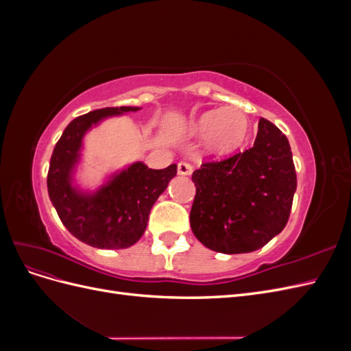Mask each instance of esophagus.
I'll use <instances>...</instances> for the list:
<instances>
[{"mask_svg":"<svg viewBox=\"0 0 351 351\" xmlns=\"http://www.w3.org/2000/svg\"><path fill=\"white\" fill-rule=\"evenodd\" d=\"M177 171H178L180 176H190V174H192V171H193V167L190 165L189 162H186V161H180L177 164Z\"/></svg>","mask_w":351,"mask_h":351,"instance_id":"obj_1","label":"esophagus"}]
</instances>
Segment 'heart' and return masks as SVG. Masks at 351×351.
Masks as SVG:
<instances>
[{
    "label": "heart",
    "instance_id": "heart-1",
    "mask_svg": "<svg viewBox=\"0 0 351 351\" xmlns=\"http://www.w3.org/2000/svg\"><path fill=\"white\" fill-rule=\"evenodd\" d=\"M189 132L205 136L212 152L227 155L243 145L249 132L247 117L236 107L210 110L200 114L189 124Z\"/></svg>",
    "mask_w": 351,
    "mask_h": 351
}]
</instances>
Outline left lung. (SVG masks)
<instances>
[{"mask_svg": "<svg viewBox=\"0 0 351 351\" xmlns=\"http://www.w3.org/2000/svg\"><path fill=\"white\" fill-rule=\"evenodd\" d=\"M190 227L208 249L236 254L263 247L284 230L297 187L291 147L277 125L261 119L254 145L192 176Z\"/></svg>", "mask_w": 351, "mask_h": 351, "instance_id": "obj_1", "label": "left lung"}]
</instances>
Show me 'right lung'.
I'll list each match as a JSON object with an SVG mask.
<instances>
[{"label": "right lung", "mask_w": 351, "mask_h": 351, "mask_svg": "<svg viewBox=\"0 0 351 351\" xmlns=\"http://www.w3.org/2000/svg\"><path fill=\"white\" fill-rule=\"evenodd\" d=\"M137 110L141 108L111 107L80 115L66 127L52 152L47 178L49 199L64 227L89 246H133L143 236L156 199L177 174L176 164L152 169L143 162H134L114 174L95 193L73 187L71 174L79 162L84 133L107 117Z\"/></svg>", "instance_id": "right-lung-1"}]
</instances>
